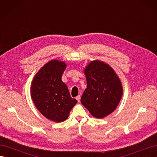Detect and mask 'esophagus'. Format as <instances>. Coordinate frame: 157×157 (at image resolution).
I'll return each instance as SVG.
<instances>
[{
  "instance_id": "obj_1",
  "label": "esophagus",
  "mask_w": 157,
  "mask_h": 157,
  "mask_svg": "<svg viewBox=\"0 0 157 157\" xmlns=\"http://www.w3.org/2000/svg\"><path fill=\"white\" fill-rule=\"evenodd\" d=\"M76 99H77V100L78 102H80V95H78V96L76 97Z\"/></svg>"
}]
</instances>
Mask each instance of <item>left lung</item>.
<instances>
[{"label": "left lung", "mask_w": 157, "mask_h": 157, "mask_svg": "<svg viewBox=\"0 0 157 157\" xmlns=\"http://www.w3.org/2000/svg\"><path fill=\"white\" fill-rule=\"evenodd\" d=\"M84 71L87 88L80 101L93 117L104 118L115 111L121 101V80L110 66L101 61H91Z\"/></svg>", "instance_id": "1"}]
</instances>
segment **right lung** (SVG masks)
<instances>
[{"mask_svg":"<svg viewBox=\"0 0 157 157\" xmlns=\"http://www.w3.org/2000/svg\"><path fill=\"white\" fill-rule=\"evenodd\" d=\"M67 65L53 59L46 63L31 82V98L42 115L56 122L65 121L77 101L71 97L61 77Z\"/></svg>","mask_w":157,"mask_h":157,"instance_id":"add662e5","label":"right lung"}]
</instances>
